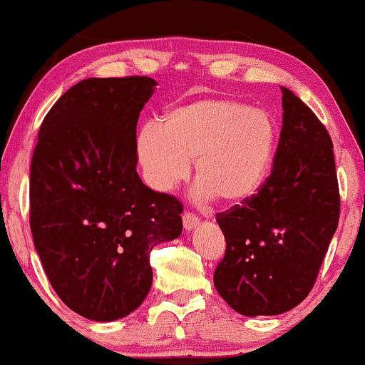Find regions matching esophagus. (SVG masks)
Listing matches in <instances>:
<instances>
[{
    "instance_id": "obj_1",
    "label": "esophagus",
    "mask_w": 365,
    "mask_h": 365,
    "mask_svg": "<svg viewBox=\"0 0 365 365\" xmlns=\"http://www.w3.org/2000/svg\"><path fill=\"white\" fill-rule=\"evenodd\" d=\"M182 220H183V227L187 231L193 230V227H197L198 222H200V217L195 213H190V211H185Z\"/></svg>"
}]
</instances>
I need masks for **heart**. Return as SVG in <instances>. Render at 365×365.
Segmentation results:
<instances>
[{
	"label": "heart",
	"mask_w": 365,
	"mask_h": 365,
	"mask_svg": "<svg viewBox=\"0 0 365 365\" xmlns=\"http://www.w3.org/2000/svg\"><path fill=\"white\" fill-rule=\"evenodd\" d=\"M279 140V121L269 110L205 96L168 108L160 128L140 129L138 155L150 187L159 192L185 180L188 160L195 159L200 197L236 205L267 180Z\"/></svg>",
	"instance_id": "obj_1"
}]
</instances>
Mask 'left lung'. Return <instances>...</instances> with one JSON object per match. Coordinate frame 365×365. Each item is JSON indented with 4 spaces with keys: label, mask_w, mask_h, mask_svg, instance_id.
<instances>
[{
    "label": "left lung",
    "mask_w": 365,
    "mask_h": 365,
    "mask_svg": "<svg viewBox=\"0 0 365 365\" xmlns=\"http://www.w3.org/2000/svg\"><path fill=\"white\" fill-rule=\"evenodd\" d=\"M284 126L274 167L257 193L216 215L226 239L215 287L244 317L302 303L339 221L333 140L300 98L282 86Z\"/></svg>",
    "instance_id": "left-lung-1"
}]
</instances>
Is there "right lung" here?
<instances>
[{"label":"right lung","mask_w":365,"mask_h":365,"mask_svg":"<svg viewBox=\"0 0 365 365\" xmlns=\"http://www.w3.org/2000/svg\"><path fill=\"white\" fill-rule=\"evenodd\" d=\"M149 77L86 78L46 114L31 160L29 225L47 279L81 317L113 322L152 285L150 251L182 235V201L135 172Z\"/></svg>","instance_id":"obj_1"}]
</instances>
